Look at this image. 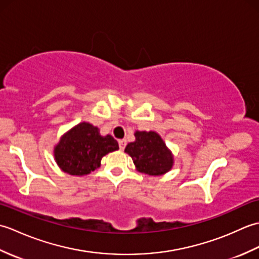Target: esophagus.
Wrapping results in <instances>:
<instances>
[{
  "label": "esophagus",
  "mask_w": 259,
  "mask_h": 259,
  "mask_svg": "<svg viewBox=\"0 0 259 259\" xmlns=\"http://www.w3.org/2000/svg\"><path fill=\"white\" fill-rule=\"evenodd\" d=\"M125 145H126V140H125V139H121V140H119V147H120V149H121V150H123V149H124Z\"/></svg>",
  "instance_id": "obj_1"
}]
</instances>
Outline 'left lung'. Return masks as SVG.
Here are the masks:
<instances>
[{
    "mask_svg": "<svg viewBox=\"0 0 259 259\" xmlns=\"http://www.w3.org/2000/svg\"><path fill=\"white\" fill-rule=\"evenodd\" d=\"M136 140L126 145L124 152L133 158L138 171L161 176L174 166V156L155 131H136Z\"/></svg>",
    "mask_w": 259,
    "mask_h": 259,
    "instance_id": "8db88e82",
    "label": "left lung"
}]
</instances>
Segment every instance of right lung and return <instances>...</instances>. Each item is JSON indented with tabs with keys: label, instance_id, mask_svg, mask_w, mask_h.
<instances>
[{
	"label": "right lung",
	"instance_id": "obj_1",
	"mask_svg": "<svg viewBox=\"0 0 259 259\" xmlns=\"http://www.w3.org/2000/svg\"><path fill=\"white\" fill-rule=\"evenodd\" d=\"M118 149V142L112 136L103 137L97 126L81 122L60 138L53 152L62 171L84 176L100 167L102 157Z\"/></svg>",
	"mask_w": 259,
	"mask_h": 259
}]
</instances>
